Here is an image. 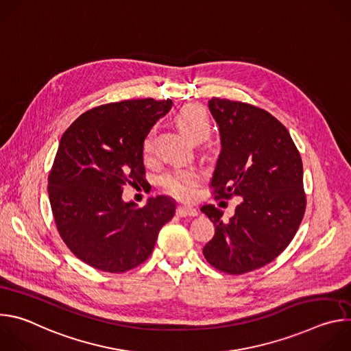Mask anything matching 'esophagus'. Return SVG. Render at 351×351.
I'll list each match as a JSON object with an SVG mask.
<instances>
[{"instance_id":"esophagus-1","label":"esophagus","mask_w":351,"mask_h":351,"mask_svg":"<svg viewBox=\"0 0 351 351\" xmlns=\"http://www.w3.org/2000/svg\"><path fill=\"white\" fill-rule=\"evenodd\" d=\"M198 213L195 208L193 207H186V206H180L176 208V215L178 217H195Z\"/></svg>"}]
</instances>
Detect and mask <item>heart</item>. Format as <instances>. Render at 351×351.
I'll list each match as a JSON object with an SVG mask.
<instances>
[{
    "mask_svg": "<svg viewBox=\"0 0 351 351\" xmlns=\"http://www.w3.org/2000/svg\"><path fill=\"white\" fill-rule=\"evenodd\" d=\"M175 121L180 130L193 141H204L211 132L210 118L204 108L190 104L184 106L175 117ZM156 129L148 130L143 140V152L149 156L153 152ZM167 193L172 194L179 199H187L193 195L197 184V176L193 172H175L162 178L161 180Z\"/></svg>",
    "mask_w": 351,
    "mask_h": 351,
    "instance_id": "b5f03b06",
    "label": "heart"
}]
</instances>
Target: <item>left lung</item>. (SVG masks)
Listing matches in <instances>:
<instances>
[{"label":"left lung","mask_w":351,"mask_h":351,"mask_svg":"<svg viewBox=\"0 0 351 351\" xmlns=\"http://www.w3.org/2000/svg\"><path fill=\"white\" fill-rule=\"evenodd\" d=\"M208 108L222 145L211 186L215 198L240 197V204L226 222L222 210L202 207L215 225L203 254L218 271L241 275L274 261L302 223L303 162L287 129L265 110L218 97Z\"/></svg>","instance_id":"1"}]
</instances>
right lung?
<instances>
[{"mask_svg":"<svg viewBox=\"0 0 351 351\" xmlns=\"http://www.w3.org/2000/svg\"><path fill=\"white\" fill-rule=\"evenodd\" d=\"M172 107L171 99H125L82 114L62 134L48 175L60 236L87 265L111 274L152 256L160 229L175 215L173 199L149 198L143 208L122 199L143 186V140Z\"/></svg>","mask_w":351,"mask_h":351,"instance_id":"add662e5","label":"right lung"}]
</instances>
